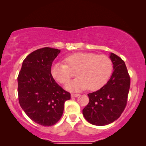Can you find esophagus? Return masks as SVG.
<instances>
[{
  "label": "esophagus",
  "mask_w": 146,
  "mask_h": 146,
  "mask_svg": "<svg viewBox=\"0 0 146 146\" xmlns=\"http://www.w3.org/2000/svg\"><path fill=\"white\" fill-rule=\"evenodd\" d=\"M80 94H71V98H76L78 97Z\"/></svg>",
  "instance_id": "1"
}]
</instances>
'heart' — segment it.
<instances>
[{
	"label": "heart",
	"mask_w": 146,
	"mask_h": 146,
	"mask_svg": "<svg viewBox=\"0 0 146 146\" xmlns=\"http://www.w3.org/2000/svg\"><path fill=\"white\" fill-rule=\"evenodd\" d=\"M66 64L56 62L52 65V76L61 84L66 83L76 72L78 78L65 85L69 91H79L88 88L96 90L104 86L112 72V62L104 55L78 52L67 56Z\"/></svg>",
	"instance_id": "obj_1"
}]
</instances>
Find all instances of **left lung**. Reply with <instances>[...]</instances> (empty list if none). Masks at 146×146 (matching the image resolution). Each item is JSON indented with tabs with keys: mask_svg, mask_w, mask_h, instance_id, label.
I'll list each match as a JSON object with an SVG mask.
<instances>
[{
	"mask_svg": "<svg viewBox=\"0 0 146 146\" xmlns=\"http://www.w3.org/2000/svg\"><path fill=\"white\" fill-rule=\"evenodd\" d=\"M113 72L107 84L90 93L89 103L83 109L85 119L95 125H108L119 118L127 104L130 78L121 58L110 53Z\"/></svg>",
	"mask_w": 146,
	"mask_h": 146,
	"instance_id": "left-lung-1",
	"label": "left lung"
}]
</instances>
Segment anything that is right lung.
Listing matches in <instances>:
<instances>
[{
  "label": "right lung",
  "mask_w": 146,
  "mask_h": 146,
  "mask_svg": "<svg viewBox=\"0 0 146 146\" xmlns=\"http://www.w3.org/2000/svg\"><path fill=\"white\" fill-rule=\"evenodd\" d=\"M60 52V50L49 47L33 52L24 60L17 78L22 109L32 120L44 126L58 121L64 102L70 99V94L51 75L52 64Z\"/></svg>",
  "instance_id": "obj_1"
}]
</instances>
